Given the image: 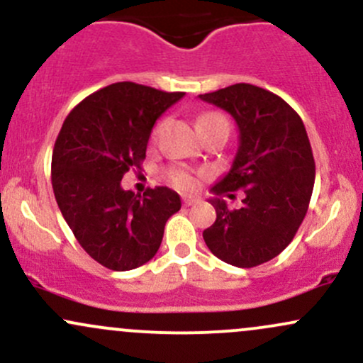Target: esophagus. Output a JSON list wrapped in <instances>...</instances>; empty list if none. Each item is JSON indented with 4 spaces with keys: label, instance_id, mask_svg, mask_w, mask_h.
I'll use <instances>...</instances> for the list:
<instances>
[{
    "label": "esophagus",
    "instance_id": "34e87169",
    "mask_svg": "<svg viewBox=\"0 0 363 363\" xmlns=\"http://www.w3.org/2000/svg\"><path fill=\"white\" fill-rule=\"evenodd\" d=\"M199 199L194 197V195H185L183 197V206H194V203H197Z\"/></svg>",
    "mask_w": 363,
    "mask_h": 363
}]
</instances>
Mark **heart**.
Returning a JSON list of instances; mask_svg holds the SVG:
<instances>
[{"instance_id": "b5f03b06", "label": "heart", "mask_w": 363, "mask_h": 363, "mask_svg": "<svg viewBox=\"0 0 363 363\" xmlns=\"http://www.w3.org/2000/svg\"><path fill=\"white\" fill-rule=\"evenodd\" d=\"M223 123H226V120L219 115V113H203V115L199 116L197 120L199 130H207L211 127H216V125H223ZM160 130H161V125H157L156 130H154V135H152L154 138L157 137ZM171 182H173V185H177L178 189H183V190L194 189L195 186L194 174L180 168L171 171Z\"/></svg>"}]
</instances>
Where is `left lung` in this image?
I'll return each instance as SVG.
<instances>
[{"instance_id": "8db88e82", "label": "left lung", "mask_w": 363, "mask_h": 363, "mask_svg": "<svg viewBox=\"0 0 363 363\" xmlns=\"http://www.w3.org/2000/svg\"><path fill=\"white\" fill-rule=\"evenodd\" d=\"M199 97L230 113L240 132L231 169L211 192L245 194L242 209L233 211L223 199H211L216 221L203 230V242L226 264L259 266L290 245L307 214L315 162L303 121L257 85L235 84Z\"/></svg>"}]
</instances>
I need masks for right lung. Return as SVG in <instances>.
Segmentation results:
<instances>
[{"label": "right lung", "mask_w": 363, "mask_h": 363, "mask_svg": "<svg viewBox=\"0 0 363 363\" xmlns=\"http://www.w3.org/2000/svg\"><path fill=\"white\" fill-rule=\"evenodd\" d=\"M182 97L133 82L111 84L77 104L60 130L52 192L84 250L108 269L149 262L166 221L180 211V195L168 186L138 195L121 189V178L140 168L154 123Z\"/></svg>", "instance_id": "right-lung-1"}]
</instances>
